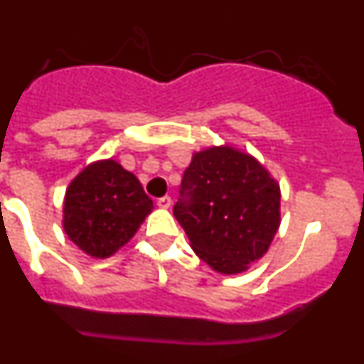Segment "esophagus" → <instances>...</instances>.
<instances>
[{"label": "esophagus", "instance_id": "34e87169", "mask_svg": "<svg viewBox=\"0 0 364 364\" xmlns=\"http://www.w3.org/2000/svg\"><path fill=\"white\" fill-rule=\"evenodd\" d=\"M171 197H160L159 200H156V204H159V208H164V210H167V208H169V205H171Z\"/></svg>", "mask_w": 364, "mask_h": 364}]
</instances>
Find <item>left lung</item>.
<instances>
[{
    "instance_id": "left-lung-1",
    "label": "left lung",
    "mask_w": 364,
    "mask_h": 364,
    "mask_svg": "<svg viewBox=\"0 0 364 364\" xmlns=\"http://www.w3.org/2000/svg\"><path fill=\"white\" fill-rule=\"evenodd\" d=\"M277 182L233 147L193 154L173 213L193 252L213 269L240 273L268 252L281 220Z\"/></svg>"
}]
</instances>
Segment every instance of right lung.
I'll return each instance as SVG.
<instances>
[{"mask_svg":"<svg viewBox=\"0 0 364 364\" xmlns=\"http://www.w3.org/2000/svg\"><path fill=\"white\" fill-rule=\"evenodd\" d=\"M151 210L153 200L136 176L114 160H102L70 182L63 230L87 255L105 259L136 233Z\"/></svg>","mask_w":364,"mask_h":364,"instance_id":"1","label":"right lung"}]
</instances>
